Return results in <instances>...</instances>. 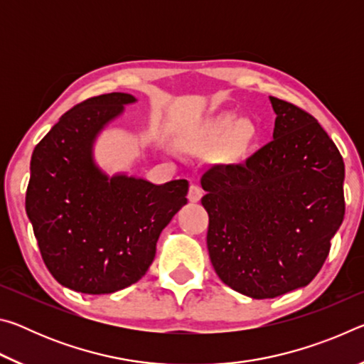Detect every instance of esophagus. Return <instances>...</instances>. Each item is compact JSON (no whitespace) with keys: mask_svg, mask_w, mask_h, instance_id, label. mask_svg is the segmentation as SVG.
Wrapping results in <instances>:
<instances>
[{"mask_svg":"<svg viewBox=\"0 0 364 364\" xmlns=\"http://www.w3.org/2000/svg\"><path fill=\"white\" fill-rule=\"evenodd\" d=\"M202 197V189L200 186H197V184H191L189 186V193H188V199L191 202H199Z\"/></svg>","mask_w":364,"mask_h":364,"instance_id":"1","label":"esophagus"}]
</instances>
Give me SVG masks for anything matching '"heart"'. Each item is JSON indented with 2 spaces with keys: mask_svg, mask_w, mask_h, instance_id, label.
I'll use <instances>...</instances> for the list:
<instances>
[{
  "mask_svg": "<svg viewBox=\"0 0 364 364\" xmlns=\"http://www.w3.org/2000/svg\"><path fill=\"white\" fill-rule=\"evenodd\" d=\"M231 136V152L239 154L247 146L249 141L254 136V127L250 123H241L236 115L225 114L215 120L210 138L213 139H226Z\"/></svg>",
  "mask_w": 364,
  "mask_h": 364,
  "instance_id": "obj_1",
  "label": "heart"
}]
</instances>
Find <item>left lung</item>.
<instances>
[{
  "mask_svg": "<svg viewBox=\"0 0 364 364\" xmlns=\"http://www.w3.org/2000/svg\"><path fill=\"white\" fill-rule=\"evenodd\" d=\"M273 141L244 162L202 176L207 247L215 273L252 299L310 284L345 215L343 159L318 120L269 97Z\"/></svg>",
  "mask_w": 364,
  "mask_h": 364,
  "instance_id": "8db88e82",
  "label": "left lung"
}]
</instances>
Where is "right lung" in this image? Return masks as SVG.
Here are the masks:
<instances>
[{
    "instance_id": "right-lung-1",
    "label": "right lung",
    "mask_w": 364,
    "mask_h": 364,
    "mask_svg": "<svg viewBox=\"0 0 364 364\" xmlns=\"http://www.w3.org/2000/svg\"><path fill=\"white\" fill-rule=\"evenodd\" d=\"M134 101L109 93L77 104L32 154L26 210L49 273L72 291L112 294L138 282L160 232L188 202L186 180L157 186L96 167L97 133Z\"/></svg>"
}]
</instances>
